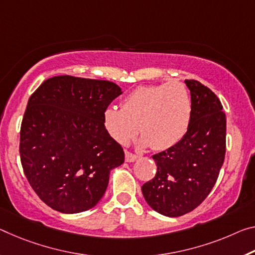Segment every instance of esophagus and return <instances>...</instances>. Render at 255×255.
I'll return each mask as SVG.
<instances>
[{"instance_id":"1","label":"esophagus","mask_w":255,"mask_h":255,"mask_svg":"<svg viewBox=\"0 0 255 255\" xmlns=\"http://www.w3.org/2000/svg\"><path fill=\"white\" fill-rule=\"evenodd\" d=\"M125 155H126V157H125V159H126L127 162H134V161L137 160V155L134 154V153H130V152L126 151V153H125Z\"/></svg>"}]
</instances>
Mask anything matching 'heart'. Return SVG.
I'll list each match as a JSON object with an SVG mask.
<instances>
[{
	"label": "heart",
	"instance_id": "b5f03b06",
	"mask_svg": "<svg viewBox=\"0 0 255 255\" xmlns=\"http://www.w3.org/2000/svg\"><path fill=\"white\" fill-rule=\"evenodd\" d=\"M192 99L184 84L169 82L135 88L124 99L121 109L108 108L104 127L116 142L127 144L137 131L140 144L155 151L178 144L192 121Z\"/></svg>",
	"mask_w": 255,
	"mask_h": 255
}]
</instances>
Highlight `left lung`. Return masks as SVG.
<instances>
[{"label":"left lung","instance_id":"obj_1","mask_svg":"<svg viewBox=\"0 0 255 255\" xmlns=\"http://www.w3.org/2000/svg\"><path fill=\"white\" fill-rule=\"evenodd\" d=\"M185 83L193 107L188 131L175 146L152 156L155 177L142 186L149 207L167 217L186 215L207 199L226 153V115L220 100L197 80Z\"/></svg>","mask_w":255,"mask_h":255}]
</instances>
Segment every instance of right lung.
<instances>
[{"label": "right lung", "mask_w": 255, "mask_h": 255, "mask_svg": "<svg viewBox=\"0 0 255 255\" xmlns=\"http://www.w3.org/2000/svg\"><path fill=\"white\" fill-rule=\"evenodd\" d=\"M123 94L109 80L55 76L28 100L20 129V160L28 183L48 207L87 211L107 191L125 153L104 127L103 113Z\"/></svg>", "instance_id": "add662e5"}]
</instances>
